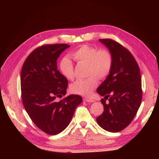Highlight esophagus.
I'll list each match as a JSON object with an SVG mask.
<instances>
[{
  "label": "esophagus",
  "instance_id": "obj_1",
  "mask_svg": "<svg viewBox=\"0 0 159 159\" xmlns=\"http://www.w3.org/2000/svg\"><path fill=\"white\" fill-rule=\"evenodd\" d=\"M83 101L84 102H91V103H92V102H94V100H92L91 99H88V98H84Z\"/></svg>",
  "mask_w": 159,
  "mask_h": 159
}]
</instances>
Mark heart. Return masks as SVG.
<instances>
[{"instance_id":"b5f03b06","label":"heart","mask_w":159,"mask_h":159,"mask_svg":"<svg viewBox=\"0 0 159 159\" xmlns=\"http://www.w3.org/2000/svg\"><path fill=\"white\" fill-rule=\"evenodd\" d=\"M71 56L78 63L88 64V78L75 81L70 86L72 92L84 96H89L98 84V79H103L109 74L113 66V56L105 49L99 50L89 45H82L71 53ZM61 73L68 80L75 78L73 63L64 57L60 62Z\"/></svg>"}]
</instances>
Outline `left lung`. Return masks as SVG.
<instances>
[{"mask_svg":"<svg viewBox=\"0 0 159 159\" xmlns=\"http://www.w3.org/2000/svg\"><path fill=\"white\" fill-rule=\"evenodd\" d=\"M113 56L109 74L97 89L104 98L103 113L96 118L99 125L109 132L122 131L133 121L142 100L139 67L127 48L111 39H99Z\"/></svg>","mask_w":159,"mask_h":159,"instance_id":"left-lung-1","label":"left lung"}]
</instances>
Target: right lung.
<instances>
[{
	"mask_svg": "<svg viewBox=\"0 0 159 159\" xmlns=\"http://www.w3.org/2000/svg\"><path fill=\"white\" fill-rule=\"evenodd\" d=\"M66 44L37 48L27 57L20 75L23 105L33 123L44 133L54 135L68 126L75 108L82 102L78 95L66 94L68 81L57 69V60Z\"/></svg>",
	"mask_w": 159,
	"mask_h": 159,
	"instance_id": "1",
	"label": "right lung"
}]
</instances>
